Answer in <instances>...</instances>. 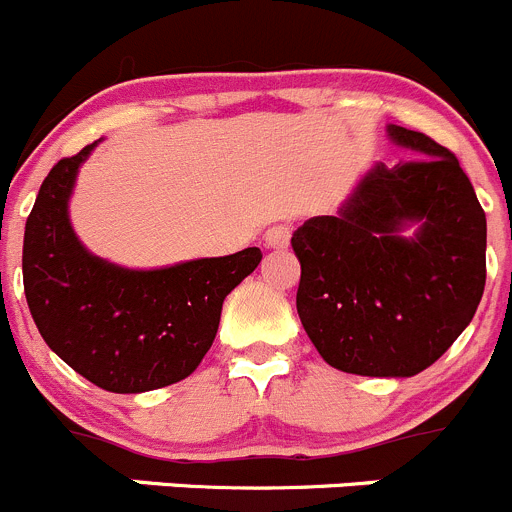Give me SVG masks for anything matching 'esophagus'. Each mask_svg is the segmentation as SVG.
<instances>
[{
  "label": "esophagus",
  "mask_w": 512,
  "mask_h": 512,
  "mask_svg": "<svg viewBox=\"0 0 512 512\" xmlns=\"http://www.w3.org/2000/svg\"><path fill=\"white\" fill-rule=\"evenodd\" d=\"M290 234H293V227H290L288 222L272 224V227L265 232L267 247H275V250H280V247H288L290 245Z\"/></svg>",
  "instance_id": "obj_1"
}]
</instances>
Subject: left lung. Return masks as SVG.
Returning <instances> with one entry per match:
<instances>
[{
  "label": "left lung",
  "mask_w": 512,
  "mask_h": 512,
  "mask_svg": "<svg viewBox=\"0 0 512 512\" xmlns=\"http://www.w3.org/2000/svg\"><path fill=\"white\" fill-rule=\"evenodd\" d=\"M417 156L376 166L338 217L293 234L300 323L326 364L358 376H414L470 326L485 290L487 222L450 148L389 126ZM419 221L404 241L398 229Z\"/></svg>",
  "instance_id": "obj_1"
}]
</instances>
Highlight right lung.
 <instances>
[{
  "instance_id": "obj_1",
  "label": "right lung",
  "mask_w": 512,
  "mask_h": 512,
  "mask_svg": "<svg viewBox=\"0 0 512 512\" xmlns=\"http://www.w3.org/2000/svg\"><path fill=\"white\" fill-rule=\"evenodd\" d=\"M95 143L60 159L25 224L22 278L47 346L90 384L141 394L186 379L202 364L222 303L260 265V247L164 270H123L75 237L68 197Z\"/></svg>"
}]
</instances>
